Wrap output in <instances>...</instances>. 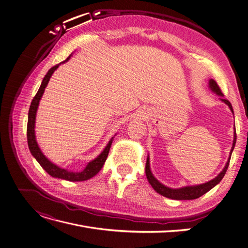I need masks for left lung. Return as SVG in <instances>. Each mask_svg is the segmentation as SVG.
I'll use <instances>...</instances> for the list:
<instances>
[{
  "instance_id": "8db88e82",
  "label": "left lung",
  "mask_w": 248,
  "mask_h": 248,
  "mask_svg": "<svg viewBox=\"0 0 248 248\" xmlns=\"http://www.w3.org/2000/svg\"><path fill=\"white\" fill-rule=\"evenodd\" d=\"M209 88L210 90L217 94L218 96H220V100L222 102H224L225 104H227L228 107L230 108L231 112L234 115V111L232 108V105L231 103L227 100V99H224L223 98V93L221 92L219 86L217 85V83L215 82L213 79L209 80ZM236 144V131H235V124H234V136H233V143H232V147L230 150V153H229V157L227 162H226L224 168L222 169V171L220 173L211 180L207 181V182H203V184H200V185H195V186H182L179 188H172L169 186H164L163 184H161V182L154 176V174L152 173V171H151V167H150V157L148 154L147 157V162H146V176L147 179L149 181V184L151 185L154 188L155 191H157L159 195L163 196L165 198L171 199V200H176V201H186V200H196L200 197H202L204 193L208 192L209 190H211L213 187L216 186L217 185H219V182L223 179L226 171H227V168L229 166V162H230V159H231V154L234 150Z\"/></svg>"
}]
</instances>
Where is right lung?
Returning a JSON list of instances; mask_svg holds the SVG:
<instances>
[{
  "label": "right lung",
  "mask_w": 248,
  "mask_h": 248,
  "mask_svg": "<svg viewBox=\"0 0 248 248\" xmlns=\"http://www.w3.org/2000/svg\"><path fill=\"white\" fill-rule=\"evenodd\" d=\"M71 57H72V55L66 61H63L61 63L57 64V66L52 67L46 73L44 80H42L40 87L29 107L28 123H27V142H28V148L30 150L31 155L36 159V161L40 164V166L44 168L50 176L55 177V178L63 179V180H68V181H85V180H88V179L92 178L93 176H95L101 170V168L103 167V165L105 163L107 156H108L109 150H110L112 141H113L115 136L109 140V142L107 143L105 148L102 150V152L97 157L89 161L87 165H86L85 168L81 171L69 170L67 168L61 167V166L57 165L56 163H53L52 161H50L41 151L40 147L38 146L36 136H35L36 113H37V109H38L39 102H40L42 95H44V93H45V90H46V86L52 76V74L55 73V71L61 66L62 63L67 62L71 59Z\"/></svg>",
  "instance_id": "add662e5"
}]
</instances>
